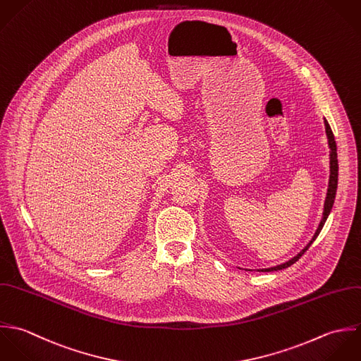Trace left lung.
Masks as SVG:
<instances>
[{
  "label": "left lung",
  "instance_id": "8db88e82",
  "mask_svg": "<svg viewBox=\"0 0 361 361\" xmlns=\"http://www.w3.org/2000/svg\"><path fill=\"white\" fill-rule=\"evenodd\" d=\"M325 131H326V137H328V145H329V184H328V192H326V198H325V204H324V212H322V219L318 224V228L315 231V234L312 235V238L310 240V243L295 255L291 259L286 261L285 264H281V265H276V267H272V268H265V269H258L259 272H274V271H281V269H285L291 267L295 261L300 259V257L310 248V245L315 241V238L318 237V234L321 233L326 219L329 216L331 211H332V207H334V202H335V195H336V190H338V170H339V164H338V153H336V142H335V137H334V133L328 124V121L325 120ZM245 271H250V269H245Z\"/></svg>",
  "mask_w": 361,
  "mask_h": 361
}]
</instances>
